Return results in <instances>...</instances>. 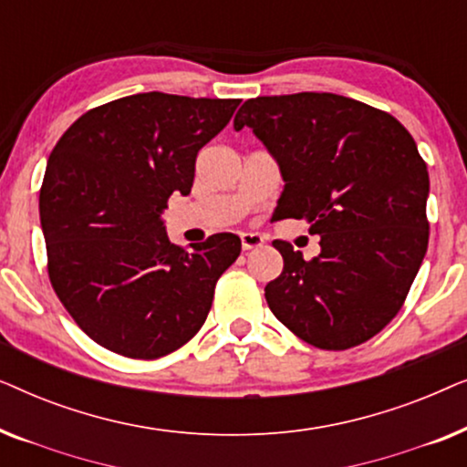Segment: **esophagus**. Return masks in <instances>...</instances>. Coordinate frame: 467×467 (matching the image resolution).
Segmentation results:
<instances>
[{"instance_id": "1", "label": "esophagus", "mask_w": 467, "mask_h": 467, "mask_svg": "<svg viewBox=\"0 0 467 467\" xmlns=\"http://www.w3.org/2000/svg\"><path fill=\"white\" fill-rule=\"evenodd\" d=\"M240 240L244 251H253V248H259L264 244V238H261L259 234H240Z\"/></svg>"}]
</instances>
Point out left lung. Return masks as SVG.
I'll list each match as a JSON object with an SVG mask.
<instances>
[{
  "instance_id": "obj_1",
  "label": "left lung",
  "mask_w": 467,
  "mask_h": 467,
  "mask_svg": "<svg viewBox=\"0 0 467 467\" xmlns=\"http://www.w3.org/2000/svg\"><path fill=\"white\" fill-rule=\"evenodd\" d=\"M235 131L251 127L285 178L278 219H304L321 235L306 261L289 242L265 286L274 317L323 350L368 342L401 310L430 242V174L398 119L334 93L244 101Z\"/></svg>"
}]
</instances>
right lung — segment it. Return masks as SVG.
Here are the masks:
<instances>
[{"mask_svg":"<svg viewBox=\"0 0 467 467\" xmlns=\"http://www.w3.org/2000/svg\"><path fill=\"white\" fill-rule=\"evenodd\" d=\"M240 99L138 93L69 125L40 189L50 285L76 325L112 353L159 359L184 347L242 242L214 234L182 248L165 234L171 193L189 195L195 157Z\"/></svg>","mask_w":467,"mask_h":467,"instance_id":"obj_1","label":"right lung"}]
</instances>
